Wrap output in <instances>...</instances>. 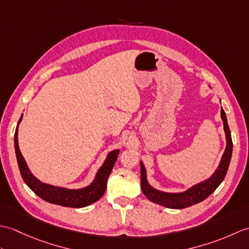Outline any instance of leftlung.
I'll use <instances>...</instances> for the list:
<instances>
[{
    "label": "left lung",
    "mask_w": 249,
    "mask_h": 249,
    "mask_svg": "<svg viewBox=\"0 0 249 249\" xmlns=\"http://www.w3.org/2000/svg\"><path fill=\"white\" fill-rule=\"evenodd\" d=\"M220 116L224 123V129L226 134L227 145L224 152V155L221 157V160L216 171L205 181L194 185L188 188L186 192L183 193H165L161 190H157L152 187L146 179V171L142 161H140L141 166V189L145 197L152 202H155L160 205L166 206L169 209H184L197 204L201 201L206 199L217 188L220 183L224 181V178L228 171L229 163L232 156V139L231 133L227 122V116L224 109L220 110Z\"/></svg>",
    "instance_id": "8db88e82"
}]
</instances>
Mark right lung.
Returning <instances> with one entry per match:
<instances>
[{
    "instance_id": "1",
    "label": "right lung",
    "mask_w": 249,
    "mask_h": 249,
    "mask_svg": "<svg viewBox=\"0 0 249 249\" xmlns=\"http://www.w3.org/2000/svg\"><path fill=\"white\" fill-rule=\"evenodd\" d=\"M21 120H22V115H21L18 122V125ZM18 125L15 131V151L16 156H17L19 170L24 183L38 197L44 199L47 202L62 206H68V208H84V206H88L96 202L97 200L102 198L106 187H107L108 178L111 171H112V168L120 153L119 150H114L109 153L106 160L104 161V165L97 171L94 181L89 186L80 189H68L64 187L53 186V185L40 182L39 179H37L31 173L30 169L28 165H26L24 158L19 150Z\"/></svg>"
}]
</instances>
